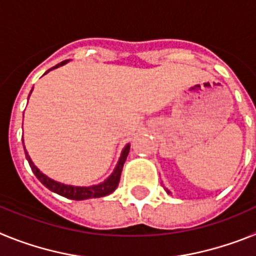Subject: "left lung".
Listing matches in <instances>:
<instances>
[{
    "instance_id": "1",
    "label": "left lung",
    "mask_w": 256,
    "mask_h": 256,
    "mask_svg": "<svg viewBox=\"0 0 256 256\" xmlns=\"http://www.w3.org/2000/svg\"><path fill=\"white\" fill-rule=\"evenodd\" d=\"M166 192H169V191H166Z\"/></svg>"
}]
</instances>
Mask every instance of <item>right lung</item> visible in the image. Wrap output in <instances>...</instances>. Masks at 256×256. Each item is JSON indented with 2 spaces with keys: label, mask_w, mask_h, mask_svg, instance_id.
<instances>
[{
  "label": "right lung",
  "mask_w": 256,
  "mask_h": 256,
  "mask_svg": "<svg viewBox=\"0 0 256 256\" xmlns=\"http://www.w3.org/2000/svg\"><path fill=\"white\" fill-rule=\"evenodd\" d=\"M65 62H66V60L62 61V62H60V64L55 65V66L51 68L50 70L61 66V65H64ZM50 70H47L46 73H48ZM32 91H33V90H32ZM22 144H24V142H22ZM128 152H130V144H126V148H124L123 152H122L120 160H119V162H118L114 173H112V176H110V177H108L104 183H101V184H97V186H92V187L66 186V184H61V183L50 180V178L46 177L44 173H40V172L38 170L37 166L33 164V162L30 160V158H29V155L26 151V160H28L29 165H30L32 170H33V173H34V176L40 180V182L44 183L47 188L51 190L52 192H56L58 195L64 196V198H72V200H86V198H102V196L110 195L112 191H115V188H116L118 184H119V180H120L122 170H123L124 162H126Z\"/></svg>",
  "instance_id": "add662e5"
}]
</instances>
